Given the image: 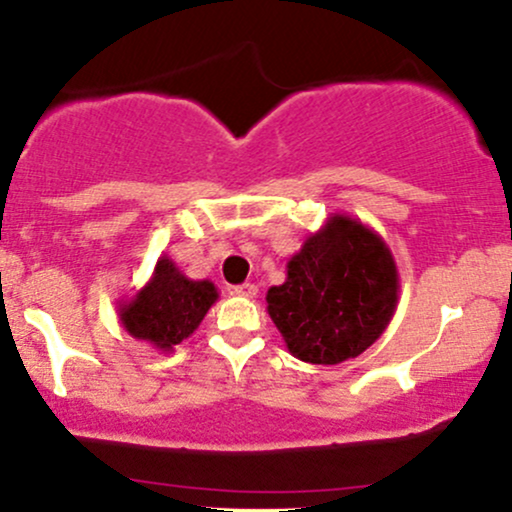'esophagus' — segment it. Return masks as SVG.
I'll use <instances>...</instances> for the list:
<instances>
[{"instance_id": "obj_1", "label": "esophagus", "mask_w": 512, "mask_h": 512, "mask_svg": "<svg viewBox=\"0 0 512 512\" xmlns=\"http://www.w3.org/2000/svg\"><path fill=\"white\" fill-rule=\"evenodd\" d=\"M231 296H240V298H255V296H257V286H255V284H240V286H231Z\"/></svg>"}]
</instances>
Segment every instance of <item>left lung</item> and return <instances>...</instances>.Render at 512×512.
I'll use <instances>...</instances> for the list:
<instances>
[{"instance_id": "obj_1", "label": "left lung", "mask_w": 512, "mask_h": 512, "mask_svg": "<svg viewBox=\"0 0 512 512\" xmlns=\"http://www.w3.org/2000/svg\"><path fill=\"white\" fill-rule=\"evenodd\" d=\"M399 274L373 228L332 214L286 262V281L267 291V313L291 356L334 366L361 356L397 310Z\"/></svg>"}]
</instances>
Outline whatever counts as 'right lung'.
Here are the masks:
<instances>
[{
  "mask_svg": "<svg viewBox=\"0 0 512 512\" xmlns=\"http://www.w3.org/2000/svg\"><path fill=\"white\" fill-rule=\"evenodd\" d=\"M216 298L219 289L209 279H187L178 264L163 255L158 257L151 279L137 296L120 303L117 313L134 339L168 354L197 330Z\"/></svg>",
  "mask_w": 512,
  "mask_h": 512,
  "instance_id": "1",
  "label": "right lung"
}]
</instances>
